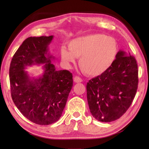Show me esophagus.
Masks as SVG:
<instances>
[{
  "label": "esophagus",
  "mask_w": 149,
  "mask_h": 149,
  "mask_svg": "<svg viewBox=\"0 0 149 149\" xmlns=\"http://www.w3.org/2000/svg\"><path fill=\"white\" fill-rule=\"evenodd\" d=\"M74 81L75 83H81L83 81V80L80 77H78V76H75L74 78Z\"/></svg>",
  "instance_id": "obj_1"
}]
</instances>
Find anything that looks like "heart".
<instances>
[{"instance_id":"obj_1","label":"heart","mask_w":149,"mask_h":149,"mask_svg":"<svg viewBox=\"0 0 149 149\" xmlns=\"http://www.w3.org/2000/svg\"><path fill=\"white\" fill-rule=\"evenodd\" d=\"M69 51L61 49V59L68 67L74 63L76 58H79V65L86 74L99 76L107 70L113 63L118 44L116 40L103 34L83 36L71 40Z\"/></svg>"}]
</instances>
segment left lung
Instances as JSON below:
<instances>
[{
  "label": "left lung",
  "instance_id": "obj_1",
  "mask_svg": "<svg viewBox=\"0 0 149 149\" xmlns=\"http://www.w3.org/2000/svg\"><path fill=\"white\" fill-rule=\"evenodd\" d=\"M137 85L136 59L129 52L119 50L109 68L87 83V100L91 114L105 123L120 118L131 105Z\"/></svg>",
  "mask_w": 149,
  "mask_h": 149
}]
</instances>
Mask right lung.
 I'll use <instances>...</instances> for the list:
<instances>
[{"mask_svg": "<svg viewBox=\"0 0 149 149\" xmlns=\"http://www.w3.org/2000/svg\"><path fill=\"white\" fill-rule=\"evenodd\" d=\"M53 35L30 37L22 43L10 66L11 96L21 113L33 123L49 125L60 119L73 87V75L56 70L49 52ZM43 64L42 75L30 77L29 66Z\"/></svg>", "mask_w": 149, "mask_h": 149, "instance_id": "add662e5", "label": "right lung"}]
</instances>
